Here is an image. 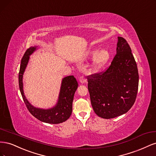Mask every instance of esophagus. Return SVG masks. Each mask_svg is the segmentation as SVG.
<instances>
[{
  "instance_id": "esophagus-1",
  "label": "esophagus",
  "mask_w": 156,
  "mask_h": 156,
  "mask_svg": "<svg viewBox=\"0 0 156 156\" xmlns=\"http://www.w3.org/2000/svg\"><path fill=\"white\" fill-rule=\"evenodd\" d=\"M79 82L81 83H82V84L87 82V79L84 77L83 75H82V76H81V77H79Z\"/></svg>"
}]
</instances>
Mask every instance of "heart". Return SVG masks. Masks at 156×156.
Masks as SVG:
<instances>
[{
	"mask_svg": "<svg viewBox=\"0 0 156 156\" xmlns=\"http://www.w3.org/2000/svg\"><path fill=\"white\" fill-rule=\"evenodd\" d=\"M92 67L94 69L98 70L102 68L108 62L110 58L109 52L106 49H101L97 51H93Z\"/></svg>",
	"mask_w": 156,
	"mask_h": 156,
	"instance_id": "obj_1",
	"label": "heart"
}]
</instances>
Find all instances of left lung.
<instances>
[{"label":"left lung","mask_w":156,"mask_h":156,"mask_svg":"<svg viewBox=\"0 0 156 156\" xmlns=\"http://www.w3.org/2000/svg\"><path fill=\"white\" fill-rule=\"evenodd\" d=\"M139 87L137 66L126 40L118 37L116 54L105 72L88 76V89L94 111L113 119L133 106Z\"/></svg>","instance_id":"obj_1"}]
</instances>
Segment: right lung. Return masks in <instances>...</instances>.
I'll use <instances>...</instances> for the list:
<instances>
[{"instance_id":"right-lung-1","label":"right lung","mask_w":156,"mask_h":156,"mask_svg":"<svg viewBox=\"0 0 156 156\" xmlns=\"http://www.w3.org/2000/svg\"><path fill=\"white\" fill-rule=\"evenodd\" d=\"M37 49V46L30 47L26 51L21 59L19 73V85L21 96L28 110L37 119L48 124H56L62 123L67 120L72 115L74 94L78 87L77 81L73 75H69L62 79L58 101L54 107L45 109L31 105L27 100L23 91V77L29 63L30 56Z\"/></svg>"}]
</instances>
